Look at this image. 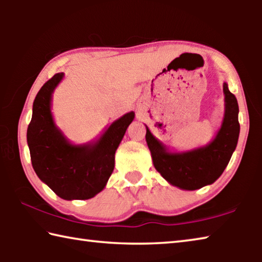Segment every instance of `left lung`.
<instances>
[{
  "label": "left lung",
  "instance_id": "left-lung-1",
  "mask_svg": "<svg viewBox=\"0 0 262 262\" xmlns=\"http://www.w3.org/2000/svg\"><path fill=\"white\" fill-rule=\"evenodd\" d=\"M225 112L215 139L206 147L185 152H170L147 127L148 147L156 170L168 183L181 189L194 190L220 178L230 162L239 137L238 103L228 84H223Z\"/></svg>",
  "mask_w": 262,
  "mask_h": 262
}]
</instances>
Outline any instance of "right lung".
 Segmentation results:
<instances>
[{
    "instance_id": "add662e5",
    "label": "right lung",
    "mask_w": 262,
    "mask_h": 262,
    "mask_svg": "<svg viewBox=\"0 0 262 262\" xmlns=\"http://www.w3.org/2000/svg\"><path fill=\"white\" fill-rule=\"evenodd\" d=\"M63 73L55 74L35 96L28 127L31 162L39 179L64 200H86L104 189L114 168V155L135 113L119 118L94 143L72 144L55 126L52 95Z\"/></svg>"
}]
</instances>
